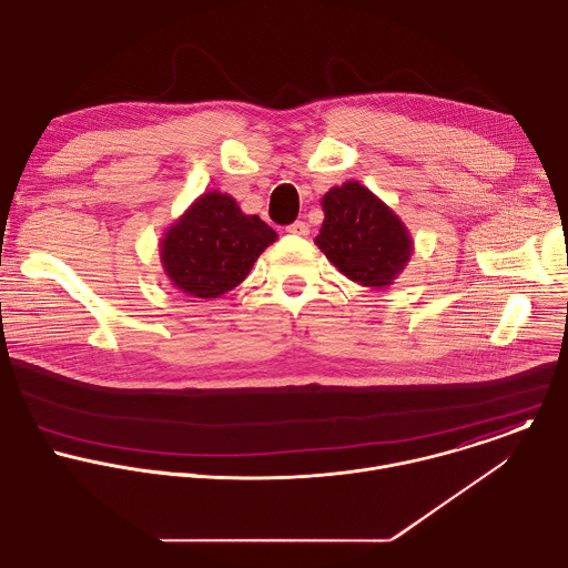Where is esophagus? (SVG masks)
Returning a JSON list of instances; mask_svg holds the SVG:
<instances>
[{
    "label": "esophagus",
    "mask_w": 568,
    "mask_h": 568,
    "mask_svg": "<svg viewBox=\"0 0 568 568\" xmlns=\"http://www.w3.org/2000/svg\"><path fill=\"white\" fill-rule=\"evenodd\" d=\"M285 231H287V233H292V235H301V237H305V235L310 233V226H307L305 222L296 220V222H292V224H290Z\"/></svg>",
    "instance_id": "esophagus-1"
}]
</instances>
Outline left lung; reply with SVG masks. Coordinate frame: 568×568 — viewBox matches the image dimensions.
I'll list each match as a JSON object with an SVG mask.
<instances>
[{
  "label": "left lung",
  "instance_id": "1",
  "mask_svg": "<svg viewBox=\"0 0 568 568\" xmlns=\"http://www.w3.org/2000/svg\"><path fill=\"white\" fill-rule=\"evenodd\" d=\"M321 204L318 250L359 285H390L412 258V237L397 215L357 182L333 189Z\"/></svg>",
  "mask_w": 568,
  "mask_h": 568
}]
</instances>
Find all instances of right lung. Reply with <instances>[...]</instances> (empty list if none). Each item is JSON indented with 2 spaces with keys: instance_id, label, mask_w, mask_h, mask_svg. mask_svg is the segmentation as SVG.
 <instances>
[{
  "instance_id": "obj_1",
  "label": "right lung",
  "mask_w": 568,
  "mask_h": 568,
  "mask_svg": "<svg viewBox=\"0 0 568 568\" xmlns=\"http://www.w3.org/2000/svg\"><path fill=\"white\" fill-rule=\"evenodd\" d=\"M274 240L276 231L258 215H245L233 197L213 191L166 233L161 263L182 292L215 298L245 281Z\"/></svg>"
}]
</instances>
